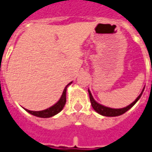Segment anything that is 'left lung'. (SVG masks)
Returning a JSON list of instances; mask_svg holds the SVG:
<instances>
[{
  "instance_id": "obj_1",
  "label": "left lung",
  "mask_w": 152,
  "mask_h": 152,
  "mask_svg": "<svg viewBox=\"0 0 152 152\" xmlns=\"http://www.w3.org/2000/svg\"><path fill=\"white\" fill-rule=\"evenodd\" d=\"M144 89H145V87L143 88L141 93L138 96V97H137L132 103H131L129 106H126V107H124V108H120V109H114V108H110V107H107V106H102V105L99 104L98 102H96L94 100L93 96H92V95H91V91H90L89 90H88V92H89L90 101H91V106L93 107L94 110L96 111L97 113H99L100 115H104V116H118V115H122V114H124V113L126 112L128 110H130V109L138 102V100L141 98V95H142L143 91H144Z\"/></svg>"
}]
</instances>
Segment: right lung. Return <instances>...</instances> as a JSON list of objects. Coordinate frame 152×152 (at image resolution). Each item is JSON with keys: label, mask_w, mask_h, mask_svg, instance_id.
<instances>
[{"label": "right lung", "mask_w": 152, "mask_h": 152, "mask_svg": "<svg viewBox=\"0 0 152 152\" xmlns=\"http://www.w3.org/2000/svg\"><path fill=\"white\" fill-rule=\"evenodd\" d=\"M72 84V82H70L69 84L65 87V89L63 91L62 95L60 98L58 102H56L55 105H53L52 106L49 107L48 109H46V110H43V111H30V110H27V109H25L26 111H27L28 113L31 114L33 115H36L37 117H41V118H48V117H51L53 115L58 114L60 111H61L63 109V107L65 106L66 102V90H67V87L69 85Z\"/></svg>", "instance_id": "1"}]
</instances>
